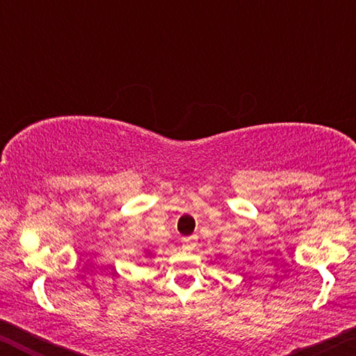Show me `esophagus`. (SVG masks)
<instances>
[{
    "label": "esophagus",
    "instance_id": "esophagus-1",
    "mask_svg": "<svg viewBox=\"0 0 356 356\" xmlns=\"http://www.w3.org/2000/svg\"><path fill=\"white\" fill-rule=\"evenodd\" d=\"M196 236H191V237H184L182 238V245H184V248H186V250H193L196 246Z\"/></svg>",
    "mask_w": 356,
    "mask_h": 356
}]
</instances>
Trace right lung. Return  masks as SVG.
I'll use <instances>...</instances> for the list:
<instances>
[{
	"mask_svg": "<svg viewBox=\"0 0 356 356\" xmlns=\"http://www.w3.org/2000/svg\"><path fill=\"white\" fill-rule=\"evenodd\" d=\"M150 256H152V252H150L149 250H146V257H150Z\"/></svg>",
	"mask_w": 356,
	"mask_h": 356,
	"instance_id": "add662e5",
	"label": "right lung"
}]
</instances>
